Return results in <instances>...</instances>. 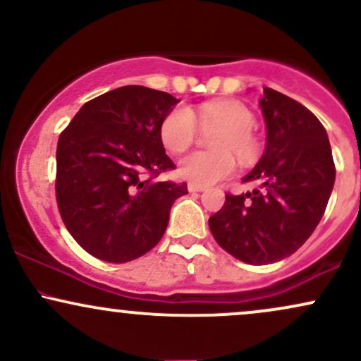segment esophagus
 <instances>
[{
	"instance_id": "obj_1",
	"label": "esophagus",
	"mask_w": 361,
	"mask_h": 361,
	"mask_svg": "<svg viewBox=\"0 0 361 361\" xmlns=\"http://www.w3.org/2000/svg\"><path fill=\"white\" fill-rule=\"evenodd\" d=\"M188 192H190V193H200V192H205V186H200V185L190 183V185H188Z\"/></svg>"
}]
</instances>
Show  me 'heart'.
Listing matches in <instances>:
<instances>
[{"mask_svg": "<svg viewBox=\"0 0 361 361\" xmlns=\"http://www.w3.org/2000/svg\"><path fill=\"white\" fill-rule=\"evenodd\" d=\"M198 120L204 127H221L214 135L215 152H193L183 157L178 173L195 185H212L233 175L235 169L234 156L247 161L255 156L258 142L252 135L255 114L241 102L219 100L202 103L197 109ZM197 135V122L193 111L186 106H176L159 126V137L163 146L173 154H181L193 144Z\"/></svg>", "mask_w": 361, "mask_h": 361, "instance_id": "b5f03b06", "label": "heart"}]
</instances>
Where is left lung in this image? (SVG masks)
I'll return each instance as SVG.
<instances>
[{
    "label": "left lung",
    "mask_w": 361,
    "mask_h": 361,
    "mask_svg": "<svg viewBox=\"0 0 361 361\" xmlns=\"http://www.w3.org/2000/svg\"><path fill=\"white\" fill-rule=\"evenodd\" d=\"M263 93L267 147L243 178L259 186L227 193L209 219L219 246L250 264L275 263L299 250L324 215L336 178L329 139L316 115L279 91Z\"/></svg>",
    "instance_id": "obj_1"
}]
</instances>
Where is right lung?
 <instances>
[{
  "label": "right lung",
  "mask_w": 361,
  "mask_h": 361,
  "mask_svg": "<svg viewBox=\"0 0 361 361\" xmlns=\"http://www.w3.org/2000/svg\"><path fill=\"white\" fill-rule=\"evenodd\" d=\"M180 100L122 86L81 106L57 142V207L78 244L94 258L127 263L151 251L186 183L154 181L175 164L159 137ZM149 174V178L145 180Z\"/></svg>",
  "instance_id": "1"
}]
</instances>
